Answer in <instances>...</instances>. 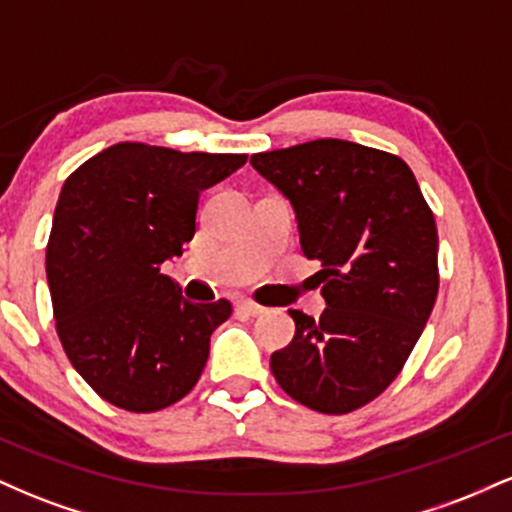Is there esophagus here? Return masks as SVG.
<instances>
[{
    "mask_svg": "<svg viewBox=\"0 0 512 512\" xmlns=\"http://www.w3.org/2000/svg\"><path fill=\"white\" fill-rule=\"evenodd\" d=\"M238 310H243V313L250 315V317H257V315L264 313L262 305L252 303V301H248V298H243V301H238Z\"/></svg>",
    "mask_w": 512,
    "mask_h": 512,
    "instance_id": "obj_1",
    "label": "esophagus"
}]
</instances>
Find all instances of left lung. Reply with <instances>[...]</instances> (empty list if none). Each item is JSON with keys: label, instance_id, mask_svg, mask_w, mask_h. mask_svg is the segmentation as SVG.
<instances>
[{"label": "left lung", "instance_id": "1", "mask_svg": "<svg viewBox=\"0 0 512 512\" xmlns=\"http://www.w3.org/2000/svg\"><path fill=\"white\" fill-rule=\"evenodd\" d=\"M291 202L301 250L317 260L327 308L289 310L291 344L274 351L286 395L346 414L402 370L438 296V231L402 158L344 139H315L250 158Z\"/></svg>", "mask_w": 512, "mask_h": 512}]
</instances>
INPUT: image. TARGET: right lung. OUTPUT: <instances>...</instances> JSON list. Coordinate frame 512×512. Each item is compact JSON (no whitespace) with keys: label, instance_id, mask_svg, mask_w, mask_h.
Instances as JSON below:
<instances>
[{"label":"right lung","instance_id":"add662e5","mask_svg":"<svg viewBox=\"0 0 512 512\" xmlns=\"http://www.w3.org/2000/svg\"><path fill=\"white\" fill-rule=\"evenodd\" d=\"M245 161L125 142L64 182L45 257L52 310L64 354L105 402L158 411L202 375L231 303L187 301L161 264L195 236L199 195Z\"/></svg>","mask_w":512,"mask_h":512}]
</instances>
